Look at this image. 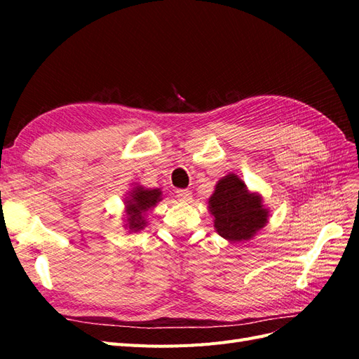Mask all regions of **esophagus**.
<instances>
[{
    "mask_svg": "<svg viewBox=\"0 0 359 359\" xmlns=\"http://www.w3.org/2000/svg\"><path fill=\"white\" fill-rule=\"evenodd\" d=\"M177 198L181 202H190L191 201V191L190 190H178L177 191Z\"/></svg>",
    "mask_w": 359,
    "mask_h": 359,
    "instance_id": "esophagus-1",
    "label": "esophagus"
}]
</instances>
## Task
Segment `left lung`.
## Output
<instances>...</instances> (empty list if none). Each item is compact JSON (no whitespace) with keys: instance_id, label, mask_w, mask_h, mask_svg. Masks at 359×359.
Here are the masks:
<instances>
[{"instance_id":"8db88e82","label":"left lung","mask_w":359,"mask_h":359,"mask_svg":"<svg viewBox=\"0 0 359 359\" xmlns=\"http://www.w3.org/2000/svg\"><path fill=\"white\" fill-rule=\"evenodd\" d=\"M208 205L215 231L231 243L250 240L268 223V210L262 205V198L250 193L235 173L217 182Z\"/></svg>"}]
</instances>
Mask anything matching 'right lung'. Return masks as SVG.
<instances>
[{
  "instance_id": "obj_1",
  "label": "right lung",
  "mask_w": 359,
  "mask_h": 359,
  "mask_svg": "<svg viewBox=\"0 0 359 359\" xmlns=\"http://www.w3.org/2000/svg\"><path fill=\"white\" fill-rule=\"evenodd\" d=\"M161 201L160 189H144L135 187L130 191V198L126 199V211H127V227L130 232H137L144 229L147 224L145 212L156 206L157 202Z\"/></svg>"
}]
</instances>
